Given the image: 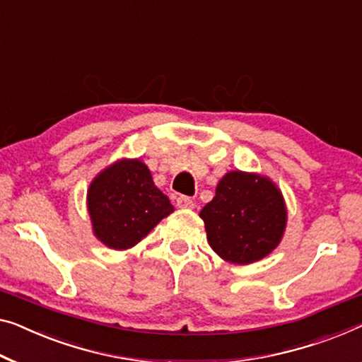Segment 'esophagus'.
I'll list each match as a JSON object with an SVG mask.
<instances>
[{
  "instance_id": "1",
  "label": "esophagus",
  "mask_w": 362,
  "mask_h": 362,
  "mask_svg": "<svg viewBox=\"0 0 362 362\" xmlns=\"http://www.w3.org/2000/svg\"><path fill=\"white\" fill-rule=\"evenodd\" d=\"M175 204H177V208H180V209H192L193 206H195V202H193L190 197L180 195L175 199Z\"/></svg>"
}]
</instances>
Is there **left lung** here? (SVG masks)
<instances>
[{
    "mask_svg": "<svg viewBox=\"0 0 362 362\" xmlns=\"http://www.w3.org/2000/svg\"><path fill=\"white\" fill-rule=\"evenodd\" d=\"M208 242L224 260L247 265L267 257L281 240L286 208L281 193L265 177L229 172L216 197L202 209Z\"/></svg>",
    "mask_w": 362,
    "mask_h": 362,
    "instance_id": "left-lung-1",
    "label": "left lung"
}]
</instances>
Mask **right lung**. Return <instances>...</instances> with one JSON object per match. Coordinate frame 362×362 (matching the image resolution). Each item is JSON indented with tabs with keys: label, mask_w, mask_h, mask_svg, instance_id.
<instances>
[{
	"label": "right lung",
	"mask_w": 362,
	"mask_h": 362,
	"mask_svg": "<svg viewBox=\"0 0 362 362\" xmlns=\"http://www.w3.org/2000/svg\"><path fill=\"white\" fill-rule=\"evenodd\" d=\"M88 208L95 235L115 250L136 245L174 211L148 167L136 159L120 160L100 172L89 187Z\"/></svg>",
	"instance_id": "right-lung-1"
}]
</instances>
